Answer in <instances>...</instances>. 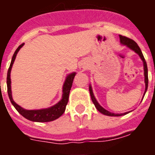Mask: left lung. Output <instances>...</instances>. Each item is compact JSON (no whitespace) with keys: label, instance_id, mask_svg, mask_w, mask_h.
<instances>
[{"label":"left lung","instance_id":"1","mask_svg":"<svg viewBox=\"0 0 155 155\" xmlns=\"http://www.w3.org/2000/svg\"><path fill=\"white\" fill-rule=\"evenodd\" d=\"M119 38H120V43L122 45H125L127 47H129L130 49H131L132 51L135 52V53H137L139 57L141 58V59L143 62V68H144V76H145V84H146V88H145V92L144 95H143V97H144L145 94H146V92H147V87H148V69H147V62L145 60L144 56L142 54V52L140 49V47L137 46V44L136 42L134 41V40L130 39L129 38L125 37V36H122V35H119ZM89 92H90V96H91V98H92V101L93 102V104H95V107L97 108V109L99 111L100 113H101L102 114L106 116H110V117H120V116H123L125 115V114H127L130 112H127V113H111L109 111L106 110L105 108H104L96 99V97H95L94 94H93V92H92V88L91 84H89Z\"/></svg>","mask_w":155,"mask_h":155}]
</instances>
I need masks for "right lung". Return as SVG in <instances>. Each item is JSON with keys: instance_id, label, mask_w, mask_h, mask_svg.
I'll return each instance as SVG.
<instances>
[{"instance_id": "1", "label": "right lung", "mask_w": 155, "mask_h": 155, "mask_svg": "<svg viewBox=\"0 0 155 155\" xmlns=\"http://www.w3.org/2000/svg\"><path fill=\"white\" fill-rule=\"evenodd\" d=\"M24 46V43L20 45L18 47V49L16 50L14 54H13V58L11 60L10 66L8 70L7 73V91H8V95L10 100L11 103L14 106V108L17 109L18 113L21 115L23 116L24 117L26 118L27 120H30L31 121H35V122H48V121H52L56 119H58L59 117L63 115V113L65 112L66 106L68 104V98H69V93L70 90L72 86L73 80L75 78V75L76 73L72 72L67 75L66 80L63 83V96L62 99L59 101L54 105L49 107L47 108H41V109H34V110H28L25 109L20 105H18V104L15 103V101L13 100L12 97V91H11V79H10V73L11 69L13 67V64L15 60L16 56L18 54V52L19 50Z\"/></svg>"}]
</instances>
